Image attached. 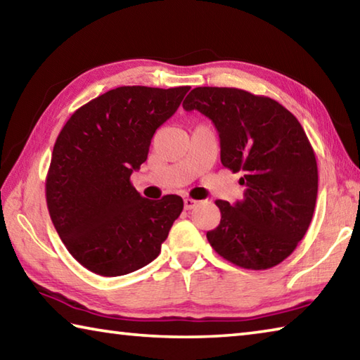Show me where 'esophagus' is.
<instances>
[{"label":"esophagus","instance_id":"esophagus-1","mask_svg":"<svg viewBox=\"0 0 360 360\" xmlns=\"http://www.w3.org/2000/svg\"><path fill=\"white\" fill-rule=\"evenodd\" d=\"M197 205H198L197 200H193V198H184V208H186L187 211L193 210Z\"/></svg>","mask_w":360,"mask_h":360}]
</instances>
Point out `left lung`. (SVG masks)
<instances>
[{"label":"left lung","instance_id":"8db88e82","mask_svg":"<svg viewBox=\"0 0 360 360\" xmlns=\"http://www.w3.org/2000/svg\"><path fill=\"white\" fill-rule=\"evenodd\" d=\"M216 125L221 162L241 173L245 198L216 200L221 224L206 233L212 249L248 270L289 257L311 224L318 163L300 122L268 96L233 87H197L182 103Z\"/></svg>","mask_w":360,"mask_h":360}]
</instances>
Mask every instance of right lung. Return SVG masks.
<instances>
[{
    "label": "right lung",
    "mask_w": 360,
    "mask_h": 360,
    "mask_svg": "<svg viewBox=\"0 0 360 360\" xmlns=\"http://www.w3.org/2000/svg\"><path fill=\"white\" fill-rule=\"evenodd\" d=\"M188 89H112L79 108L60 131L46 178L47 210L70 254L96 275L122 276L150 264L184 208L178 195L141 197L130 176Z\"/></svg>",
    "instance_id": "right-lung-1"
}]
</instances>
